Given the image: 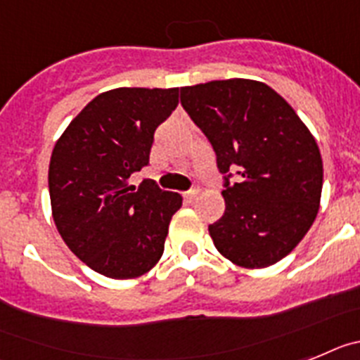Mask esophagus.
<instances>
[{
	"label": "esophagus",
	"mask_w": 360,
	"mask_h": 360,
	"mask_svg": "<svg viewBox=\"0 0 360 360\" xmlns=\"http://www.w3.org/2000/svg\"><path fill=\"white\" fill-rule=\"evenodd\" d=\"M183 198H184V201H186V202L195 201V198H198V190H188V192H184Z\"/></svg>",
	"instance_id": "esophagus-1"
}]
</instances>
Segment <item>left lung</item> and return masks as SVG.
I'll list each match as a JSON object with an SVG mask.
<instances>
[{
    "instance_id": "1",
    "label": "left lung",
    "mask_w": 360,
    "mask_h": 360,
    "mask_svg": "<svg viewBox=\"0 0 360 360\" xmlns=\"http://www.w3.org/2000/svg\"><path fill=\"white\" fill-rule=\"evenodd\" d=\"M181 105L223 174L226 210L208 226L219 254L243 268L286 257L314 224L323 192V159L310 130L274 89L252 79L183 86Z\"/></svg>"
}]
</instances>
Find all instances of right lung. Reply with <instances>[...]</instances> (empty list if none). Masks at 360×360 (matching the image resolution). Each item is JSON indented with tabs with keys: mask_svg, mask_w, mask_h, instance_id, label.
Returning <instances> with one entry per match:
<instances>
[{
	"mask_svg": "<svg viewBox=\"0 0 360 360\" xmlns=\"http://www.w3.org/2000/svg\"><path fill=\"white\" fill-rule=\"evenodd\" d=\"M179 89H114L72 120L52 150V215L68 248L112 279L146 274L161 259L172 215L183 205L152 179L128 183L148 167L155 128L179 103Z\"/></svg>",
	"mask_w": 360,
	"mask_h": 360,
	"instance_id": "obj_1",
	"label": "right lung"
}]
</instances>
